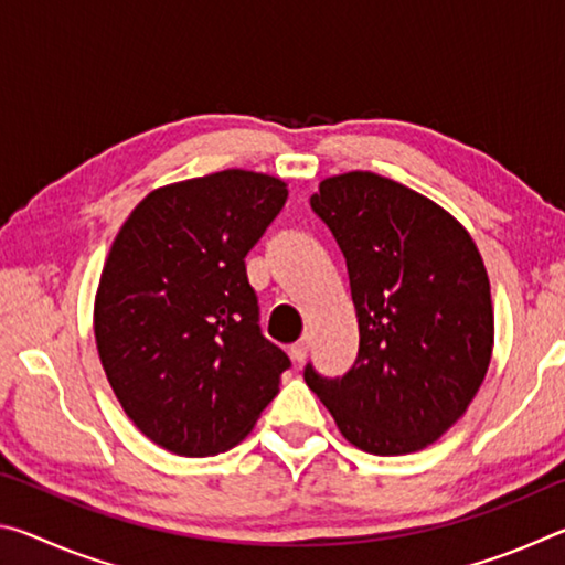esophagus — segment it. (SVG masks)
<instances>
[{
    "instance_id": "1",
    "label": "esophagus",
    "mask_w": 565,
    "mask_h": 565,
    "mask_svg": "<svg viewBox=\"0 0 565 565\" xmlns=\"http://www.w3.org/2000/svg\"><path fill=\"white\" fill-rule=\"evenodd\" d=\"M306 353H309V339L306 337H301L299 341L294 343L291 347V359L296 361V363H303V359H306Z\"/></svg>"
}]
</instances>
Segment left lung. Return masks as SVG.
Returning <instances> with one entry per match:
<instances>
[{"instance_id":"8db88e82","label":"left lung","mask_w":565,"mask_h":565,"mask_svg":"<svg viewBox=\"0 0 565 565\" xmlns=\"http://www.w3.org/2000/svg\"><path fill=\"white\" fill-rule=\"evenodd\" d=\"M311 209L347 259L359 356L337 379L306 363V386L361 451H420L466 414L489 371L481 254L431 199L371 171L323 179Z\"/></svg>"}]
</instances>
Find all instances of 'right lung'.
<instances>
[{"mask_svg": "<svg viewBox=\"0 0 565 565\" xmlns=\"http://www.w3.org/2000/svg\"><path fill=\"white\" fill-rule=\"evenodd\" d=\"M281 179L226 169L161 186L104 264L94 337L121 408L171 454L236 446L291 361L262 333L246 254L281 212Z\"/></svg>", "mask_w": 565, "mask_h": 565, "instance_id": "1", "label": "right lung"}]
</instances>
